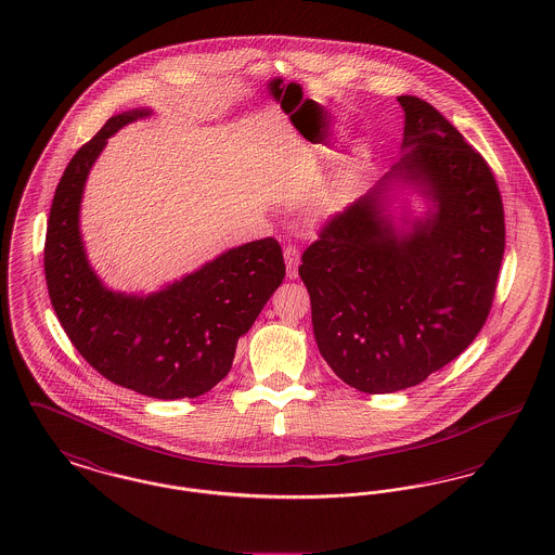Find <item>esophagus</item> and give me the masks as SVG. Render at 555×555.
I'll return each instance as SVG.
<instances>
[{
  "mask_svg": "<svg viewBox=\"0 0 555 555\" xmlns=\"http://www.w3.org/2000/svg\"><path fill=\"white\" fill-rule=\"evenodd\" d=\"M285 264H287V276H289L291 281H293V279H297L299 251H297L293 245H287V247H285Z\"/></svg>",
  "mask_w": 555,
  "mask_h": 555,
  "instance_id": "esophagus-1",
  "label": "esophagus"
}]
</instances>
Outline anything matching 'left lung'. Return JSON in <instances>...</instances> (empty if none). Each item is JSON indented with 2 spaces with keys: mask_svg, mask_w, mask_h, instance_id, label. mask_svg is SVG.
I'll return each instance as SVG.
<instances>
[{
  "mask_svg": "<svg viewBox=\"0 0 555 555\" xmlns=\"http://www.w3.org/2000/svg\"><path fill=\"white\" fill-rule=\"evenodd\" d=\"M401 158L301 258L318 351L362 393H393L455 360L489 317L505 227L495 177L448 118L414 95ZM416 194L425 210H409ZM402 199V214L390 208Z\"/></svg>",
  "mask_w": 555,
  "mask_h": 555,
  "instance_id": "8db88e82",
  "label": "left lung"
}]
</instances>
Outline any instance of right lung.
<instances>
[{"label": "right lung", "mask_w": 555, "mask_h": 555, "mask_svg": "<svg viewBox=\"0 0 555 555\" xmlns=\"http://www.w3.org/2000/svg\"><path fill=\"white\" fill-rule=\"evenodd\" d=\"M152 114L134 107L112 116L68 162L50 211L46 281L68 339L107 380L156 399L199 397L229 374L238 339L283 283L285 262L281 245L266 237L152 293L106 287L80 235L82 193L107 139Z\"/></svg>", "instance_id": "add662e5"}]
</instances>
